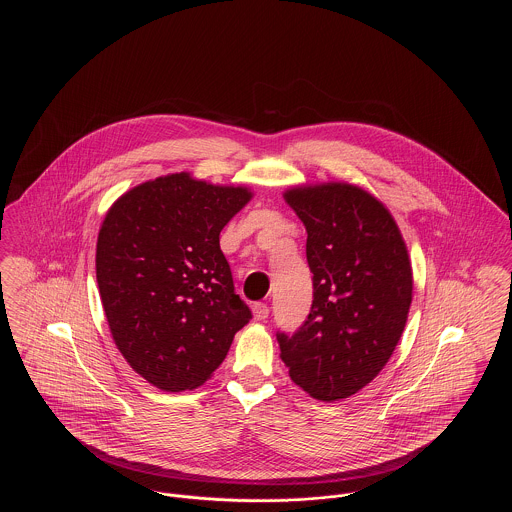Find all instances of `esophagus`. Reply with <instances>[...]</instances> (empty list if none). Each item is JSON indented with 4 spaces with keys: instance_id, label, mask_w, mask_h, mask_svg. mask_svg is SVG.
Wrapping results in <instances>:
<instances>
[{
    "instance_id": "esophagus-1",
    "label": "esophagus",
    "mask_w": 512,
    "mask_h": 512,
    "mask_svg": "<svg viewBox=\"0 0 512 512\" xmlns=\"http://www.w3.org/2000/svg\"><path fill=\"white\" fill-rule=\"evenodd\" d=\"M252 313H254V319L258 321H264L268 315H270V307L266 303H254L252 307Z\"/></svg>"
}]
</instances>
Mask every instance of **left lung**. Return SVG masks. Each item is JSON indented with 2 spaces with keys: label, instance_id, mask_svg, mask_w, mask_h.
Returning <instances> with one entry per match:
<instances>
[{
  "label": "left lung",
  "instance_id": "8db88e82",
  "mask_svg": "<svg viewBox=\"0 0 512 512\" xmlns=\"http://www.w3.org/2000/svg\"><path fill=\"white\" fill-rule=\"evenodd\" d=\"M313 301L301 327L278 331L282 361L309 396L333 402L366 386L392 357L412 303L402 234L380 201L347 183L295 187Z\"/></svg>",
  "mask_w": 512,
  "mask_h": 512
}]
</instances>
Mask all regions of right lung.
Listing matches in <instances>:
<instances>
[{
  "instance_id": "add662e5",
  "label": "right lung",
  "mask_w": 512,
  "mask_h": 512,
  "mask_svg": "<svg viewBox=\"0 0 512 512\" xmlns=\"http://www.w3.org/2000/svg\"><path fill=\"white\" fill-rule=\"evenodd\" d=\"M250 197L173 173L122 195L102 222L96 280L114 343L165 392L201 386L252 319L219 242Z\"/></svg>"
}]
</instances>
